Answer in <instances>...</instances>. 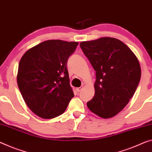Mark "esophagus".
Listing matches in <instances>:
<instances>
[{
	"label": "esophagus",
	"instance_id": "esophagus-1",
	"mask_svg": "<svg viewBox=\"0 0 152 152\" xmlns=\"http://www.w3.org/2000/svg\"><path fill=\"white\" fill-rule=\"evenodd\" d=\"M82 89H83V86H81V87H80V88H77L76 90H77V91L78 92H79Z\"/></svg>",
	"mask_w": 152,
	"mask_h": 152
}]
</instances>
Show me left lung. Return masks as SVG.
<instances>
[{
    "label": "left lung",
    "mask_w": 152,
    "mask_h": 152,
    "mask_svg": "<svg viewBox=\"0 0 152 152\" xmlns=\"http://www.w3.org/2000/svg\"><path fill=\"white\" fill-rule=\"evenodd\" d=\"M80 48L96 71L95 94L87 102L100 118L116 115L134 95L141 79V66L132 51L112 37L83 41Z\"/></svg>",
    "instance_id": "left-lung-1"
}]
</instances>
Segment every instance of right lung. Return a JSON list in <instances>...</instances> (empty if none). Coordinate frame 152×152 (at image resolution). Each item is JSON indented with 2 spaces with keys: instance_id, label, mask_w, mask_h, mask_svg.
<instances>
[{
  "instance_id": "add662e5",
  "label": "right lung",
  "mask_w": 152,
  "mask_h": 152,
  "mask_svg": "<svg viewBox=\"0 0 152 152\" xmlns=\"http://www.w3.org/2000/svg\"><path fill=\"white\" fill-rule=\"evenodd\" d=\"M78 44L45 41L29 49L21 58L18 86L26 104L40 118L61 115L74 96L66 64Z\"/></svg>"
}]
</instances>
